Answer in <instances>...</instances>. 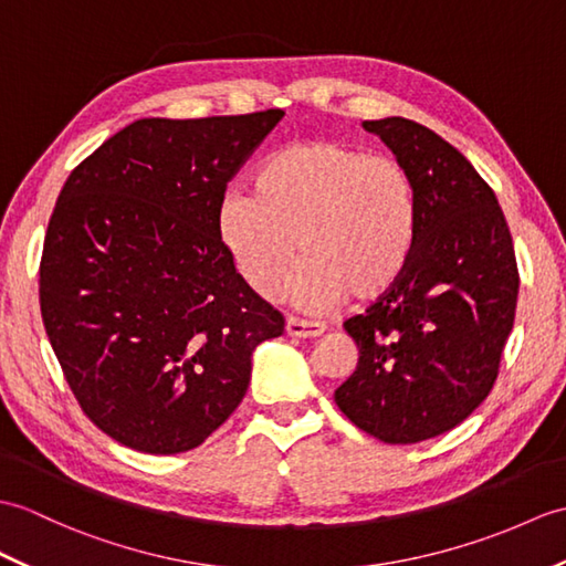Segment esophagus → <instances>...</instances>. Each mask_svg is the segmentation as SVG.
I'll list each match as a JSON object with an SVG mask.
<instances>
[{"instance_id":"34e87169","label":"esophagus","mask_w":566,"mask_h":566,"mask_svg":"<svg viewBox=\"0 0 566 566\" xmlns=\"http://www.w3.org/2000/svg\"><path fill=\"white\" fill-rule=\"evenodd\" d=\"M323 333H325V323L294 318V315H289L286 318V335L292 337H318Z\"/></svg>"}]
</instances>
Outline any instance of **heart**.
<instances>
[{
  "label": "heart",
  "instance_id": "obj_1",
  "mask_svg": "<svg viewBox=\"0 0 566 566\" xmlns=\"http://www.w3.org/2000/svg\"><path fill=\"white\" fill-rule=\"evenodd\" d=\"M253 195L221 202L217 229L255 294L277 298L296 255L306 258L294 296L306 308L369 301L398 284L419 233L415 180L388 154L333 139L272 151L251 180Z\"/></svg>",
  "mask_w": 566,
  "mask_h": 566
}]
</instances>
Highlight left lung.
<instances>
[{"label": "left lung", "instance_id": "1", "mask_svg": "<svg viewBox=\"0 0 566 566\" xmlns=\"http://www.w3.org/2000/svg\"><path fill=\"white\" fill-rule=\"evenodd\" d=\"M364 129L410 170L419 233L398 284L345 321L359 361L335 402L371 437L417 443L490 396L514 327L516 253L494 190L449 142L405 117Z\"/></svg>", "mask_w": 566, "mask_h": 566}]
</instances>
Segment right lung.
Wrapping results in <instances>:
<instances>
[{"label":"right lung","instance_id":"add662e5","mask_svg":"<svg viewBox=\"0 0 566 566\" xmlns=\"http://www.w3.org/2000/svg\"><path fill=\"white\" fill-rule=\"evenodd\" d=\"M284 111L144 117L64 182L41 258V313L84 415L142 453L197 449L241 405L253 349L284 315L235 272L217 219Z\"/></svg>","mask_w":566,"mask_h":566}]
</instances>
